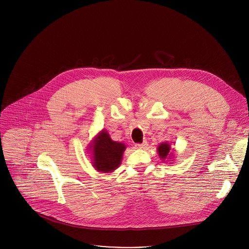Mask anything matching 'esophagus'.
I'll use <instances>...</instances> for the list:
<instances>
[{"mask_svg": "<svg viewBox=\"0 0 249 249\" xmlns=\"http://www.w3.org/2000/svg\"><path fill=\"white\" fill-rule=\"evenodd\" d=\"M147 146H148V143H147L146 141L143 142V143H142V144H136V148L137 149H145Z\"/></svg>", "mask_w": 249, "mask_h": 249, "instance_id": "34e87169", "label": "esophagus"}]
</instances>
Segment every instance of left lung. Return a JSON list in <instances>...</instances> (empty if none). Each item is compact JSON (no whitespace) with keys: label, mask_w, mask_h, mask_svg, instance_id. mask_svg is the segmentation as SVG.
<instances>
[{"label":"left lung","mask_w":249,"mask_h":249,"mask_svg":"<svg viewBox=\"0 0 249 249\" xmlns=\"http://www.w3.org/2000/svg\"><path fill=\"white\" fill-rule=\"evenodd\" d=\"M170 151V147L167 143H162L161 145L159 146L158 152H159V156L160 157V159H165Z\"/></svg>","instance_id":"8db88e82"}]
</instances>
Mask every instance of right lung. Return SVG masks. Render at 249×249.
<instances>
[{
	"label": "right lung",
	"instance_id": "right-lung-1",
	"mask_svg": "<svg viewBox=\"0 0 249 249\" xmlns=\"http://www.w3.org/2000/svg\"><path fill=\"white\" fill-rule=\"evenodd\" d=\"M125 145L111 140L109 134L102 131L93 145V166L104 173L113 171L120 165Z\"/></svg>",
	"mask_w": 249,
	"mask_h": 249
}]
</instances>
